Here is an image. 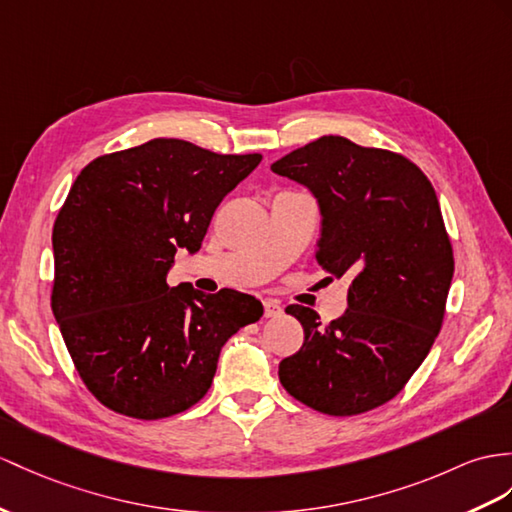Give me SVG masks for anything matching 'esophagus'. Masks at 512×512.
Wrapping results in <instances>:
<instances>
[{
    "label": "esophagus",
    "instance_id": "esophagus-1",
    "mask_svg": "<svg viewBox=\"0 0 512 512\" xmlns=\"http://www.w3.org/2000/svg\"><path fill=\"white\" fill-rule=\"evenodd\" d=\"M263 306H265V317H278V315H282V306H280L278 299H265Z\"/></svg>",
    "mask_w": 512,
    "mask_h": 512
}]
</instances>
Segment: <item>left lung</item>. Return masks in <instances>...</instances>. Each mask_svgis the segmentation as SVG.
<instances>
[{
  "instance_id": "1",
  "label": "left lung",
  "mask_w": 512,
  "mask_h": 512,
  "mask_svg": "<svg viewBox=\"0 0 512 512\" xmlns=\"http://www.w3.org/2000/svg\"><path fill=\"white\" fill-rule=\"evenodd\" d=\"M271 171L313 191L317 263L328 282L350 278L347 310L328 326L286 306L304 345L280 363V382L323 415L367 413L404 389L443 326L454 252L439 199L413 160L343 136H321Z\"/></svg>"
}]
</instances>
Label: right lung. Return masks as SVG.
I'll use <instances>...</instances> for the list:
<instances>
[{
    "label": "right lung",
    "mask_w": 512,
    "mask_h": 512,
    "mask_svg": "<svg viewBox=\"0 0 512 512\" xmlns=\"http://www.w3.org/2000/svg\"><path fill=\"white\" fill-rule=\"evenodd\" d=\"M260 154L154 139L86 165L52 232V310L97 402L134 419L184 413L208 393L223 343L263 317L256 297L169 289L178 247H202L217 206Z\"/></svg>",
    "instance_id": "add662e5"
}]
</instances>
